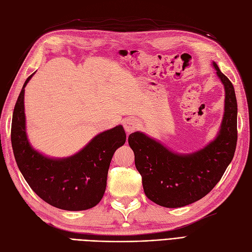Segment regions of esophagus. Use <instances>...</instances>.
Segmentation results:
<instances>
[{"instance_id":"esophagus-1","label":"esophagus","mask_w":252,"mask_h":252,"mask_svg":"<svg viewBox=\"0 0 252 252\" xmlns=\"http://www.w3.org/2000/svg\"><path fill=\"white\" fill-rule=\"evenodd\" d=\"M138 126H139V124H138L137 120H134L132 118H128L124 122V128H125V130H126L127 133L133 132L135 129L138 128Z\"/></svg>"}]
</instances>
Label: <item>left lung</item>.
I'll return each mask as SVG.
<instances>
[{
  "instance_id": "obj_1",
  "label": "left lung",
  "mask_w": 252,
  "mask_h": 252,
  "mask_svg": "<svg viewBox=\"0 0 252 252\" xmlns=\"http://www.w3.org/2000/svg\"><path fill=\"white\" fill-rule=\"evenodd\" d=\"M225 87V113L216 139L191 155H177L142 132L129 134L135 167L148 199L165 208H180L201 199L220 180L232 161L237 142V103L234 88L215 63Z\"/></svg>"
}]
</instances>
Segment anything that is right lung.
<instances>
[{"label": "right lung", "instance_id": "add662e5", "mask_svg": "<svg viewBox=\"0 0 252 252\" xmlns=\"http://www.w3.org/2000/svg\"><path fill=\"white\" fill-rule=\"evenodd\" d=\"M25 80L13 109L11 145L17 165L29 186L51 206L66 211L93 208L103 198L112 156L124 145L123 126L97 134L79 153L65 159H51L30 145L25 131Z\"/></svg>", "mask_w": 252, "mask_h": 252}]
</instances>
